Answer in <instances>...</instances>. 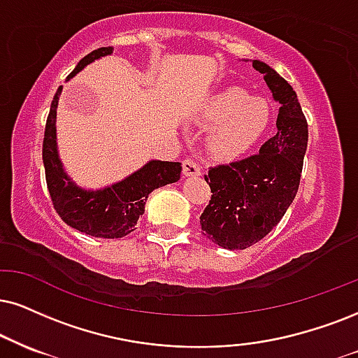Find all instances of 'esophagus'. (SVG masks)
I'll return each mask as SVG.
<instances>
[{"label": "esophagus", "instance_id": "1", "mask_svg": "<svg viewBox=\"0 0 358 358\" xmlns=\"http://www.w3.org/2000/svg\"><path fill=\"white\" fill-rule=\"evenodd\" d=\"M182 174L186 178H196V176H201V167L196 164V161L192 159H186L182 162Z\"/></svg>", "mask_w": 358, "mask_h": 358}]
</instances>
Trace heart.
I'll return each instance as SVG.
<instances>
[{"label":"heart","mask_w":358,"mask_h":358,"mask_svg":"<svg viewBox=\"0 0 358 358\" xmlns=\"http://www.w3.org/2000/svg\"><path fill=\"white\" fill-rule=\"evenodd\" d=\"M271 104L254 98L239 86L215 92L199 114V122L213 127L207 136V151L215 159L231 161L249 151L271 122Z\"/></svg>","instance_id":"1"}]
</instances>
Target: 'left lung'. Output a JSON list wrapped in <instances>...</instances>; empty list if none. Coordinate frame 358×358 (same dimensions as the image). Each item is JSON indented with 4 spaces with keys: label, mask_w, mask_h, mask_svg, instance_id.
<instances>
[{
    "label": "left lung",
    "mask_w": 358,
    "mask_h": 358,
    "mask_svg": "<svg viewBox=\"0 0 358 358\" xmlns=\"http://www.w3.org/2000/svg\"><path fill=\"white\" fill-rule=\"evenodd\" d=\"M272 98L280 104L277 132L259 154L210 167L209 206L201 215L202 234L224 249L239 250L267 236L292 204L301 182L308 129L292 86L271 66L254 59Z\"/></svg>",
    "instance_id": "left-lung-1"
}]
</instances>
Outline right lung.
Instances as JSON below:
<instances>
[{
    "label": "right lung",
    "instance_id": "obj_1",
    "mask_svg": "<svg viewBox=\"0 0 358 358\" xmlns=\"http://www.w3.org/2000/svg\"><path fill=\"white\" fill-rule=\"evenodd\" d=\"M113 52V48H99L79 61L68 79L99 57ZM63 86L57 87L52 98L43 141V164L46 184L56 213L68 226L99 239H119L136 229L144 214L145 201L154 189L178 182L182 166L180 162L149 161L119 182L103 189H83L66 174L56 143V109Z\"/></svg>",
    "mask_w": 358,
    "mask_h": 358
}]
</instances>
